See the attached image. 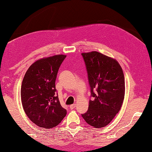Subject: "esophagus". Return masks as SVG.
<instances>
[{
  "label": "esophagus",
  "instance_id": "1",
  "mask_svg": "<svg viewBox=\"0 0 152 152\" xmlns=\"http://www.w3.org/2000/svg\"><path fill=\"white\" fill-rule=\"evenodd\" d=\"M76 107V104H72V105H70V109H74Z\"/></svg>",
  "mask_w": 152,
  "mask_h": 152
}]
</instances>
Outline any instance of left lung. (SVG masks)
<instances>
[{
    "instance_id": "left-lung-1",
    "label": "left lung",
    "mask_w": 152,
    "mask_h": 152,
    "mask_svg": "<svg viewBox=\"0 0 152 152\" xmlns=\"http://www.w3.org/2000/svg\"><path fill=\"white\" fill-rule=\"evenodd\" d=\"M82 56L92 97L88 110L82 116L90 125L104 127L113 119L123 105L125 92L123 70L117 61L99 52L84 53Z\"/></svg>"
}]
</instances>
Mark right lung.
<instances>
[{
	"mask_svg": "<svg viewBox=\"0 0 152 152\" xmlns=\"http://www.w3.org/2000/svg\"><path fill=\"white\" fill-rule=\"evenodd\" d=\"M66 56L58 55L38 60L23 77L21 88L23 108L29 119L39 127L57 126L66 115L55 88L56 75Z\"/></svg>",
	"mask_w": 152,
	"mask_h": 152,
	"instance_id": "obj_1",
	"label": "right lung"
}]
</instances>
